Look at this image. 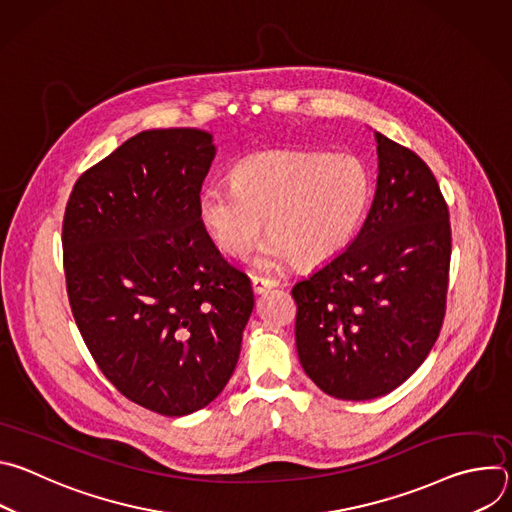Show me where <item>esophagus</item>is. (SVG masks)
Wrapping results in <instances>:
<instances>
[{"instance_id": "1", "label": "esophagus", "mask_w": 512, "mask_h": 512, "mask_svg": "<svg viewBox=\"0 0 512 512\" xmlns=\"http://www.w3.org/2000/svg\"><path fill=\"white\" fill-rule=\"evenodd\" d=\"M251 285H253L255 294H265V291H269L271 287L279 285V281L277 279H269V277H261V275H253L251 277Z\"/></svg>"}]
</instances>
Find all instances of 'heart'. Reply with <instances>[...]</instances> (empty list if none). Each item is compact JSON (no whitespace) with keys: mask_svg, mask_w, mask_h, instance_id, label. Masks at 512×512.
<instances>
[{"mask_svg":"<svg viewBox=\"0 0 512 512\" xmlns=\"http://www.w3.org/2000/svg\"><path fill=\"white\" fill-rule=\"evenodd\" d=\"M371 196V172L354 156L269 150L239 162L231 182L206 184L196 214L229 257H247L267 221L269 255L314 267L348 247Z\"/></svg>","mask_w":512,"mask_h":512,"instance_id":"obj_1","label":"heart"}]
</instances>
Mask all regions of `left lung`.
<instances>
[{
    "mask_svg": "<svg viewBox=\"0 0 512 512\" xmlns=\"http://www.w3.org/2000/svg\"><path fill=\"white\" fill-rule=\"evenodd\" d=\"M377 137L371 212L346 251L291 289L306 375L330 397L391 393L440 336L452 257L448 202L429 166Z\"/></svg>",
    "mask_w": 512,
    "mask_h": 512,
    "instance_id": "8db88e82",
    "label": "left lung"
}]
</instances>
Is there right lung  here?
Listing matches in <instances>:
<instances>
[{
  "label": "right lung",
  "mask_w": 512,
  "mask_h": 512,
  "mask_svg": "<svg viewBox=\"0 0 512 512\" xmlns=\"http://www.w3.org/2000/svg\"><path fill=\"white\" fill-rule=\"evenodd\" d=\"M212 160L206 131H141L77 180L62 221L66 294L91 356L123 397L168 417L225 389L255 304L198 223Z\"/></svg>",
  "instance_id": "obj_1"
}]
</instances>
